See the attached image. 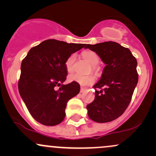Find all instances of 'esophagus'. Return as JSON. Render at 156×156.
Masks as SVG:
<instances>
[{"label": "esophagus", "mask_w": 156, "mask_h": 156, "mask_svg": "<svg viewBox=\"0 0 156 156\" xmlns=\"http://www.w3.org/2000/svg\"><path fill=\"white\" fill-rule=\"evenodd\" d=\"M87 90V89H86L85 88H83V87H81V88H80V93H83V92H85V91Z\"/></svg>", "instance_id": "obj_1"}]
</instances>
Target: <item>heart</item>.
Here are the masks:
<instances>
[{
  "label": "heart",
  "mask_w": 156,
  "mask_h": 156,
  "mask_svg": "<svg viewBox=\"0 0 156 156\" xmlns=\"http://www.w3.org/2000/svg\"><path fill=\"white\" fill-rule=\"evenodd\" d=\"M82 56L83 57L84 59H86L89 62L91 65L92 66L93 70H96V65H98L100 62V58L98 55L95 52L90 51V50H87L82 52ZM76 59V54L70 55L66 61L65 66L67 72H72L74 67V64ZM68 80L70 82H75L80 84V86H89L92 85L95 82V77L92 75L87 76H80L79 74H71L68 77Z\"/></svg>",
  "instance_id": "1"
}]
</instances>
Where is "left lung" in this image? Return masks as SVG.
<instances>
[{
    "label": "left lung",
    "instance_id": "1",
    "mask_svg": "<svg viewBox=\"0 0 156 156\" xmlns=\"http://www.w3.org/2000/svg\"><path fill=\"white\" fill-rule=\"evenodd\" d=\"M100 56L105 67L101 79L93 87L94 101L87 105L88 116L96 122L113 121L120 117L131 101L138 83L137 61L128 48L114 42L87 44Z\"/></svg>",
    "mask_w": 156,
    "mask_h": 156
}]
</instances>
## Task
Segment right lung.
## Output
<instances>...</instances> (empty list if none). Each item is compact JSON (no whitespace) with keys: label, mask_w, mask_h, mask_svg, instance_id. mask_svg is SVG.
<instances>
[{"label":"right lung","mask_w":156,"mask_h":156,"mask_svg":"<svg viewBox=\"0 0 156 156\" xmlns=\"http://www.w3.org/2000/svg\"><path fill=\"white\" fill-rule=\"evenodd\" d=\"M85 45L48 39L32 48L22 61L20 94L31 115L41 124L54 126L62 122L67 101L79 93L78 83L63 84L67 75L65 63ZM55 86L60 89L55 90Z\"/></svg>","instance_id":"obj_1"}]
</instances>
